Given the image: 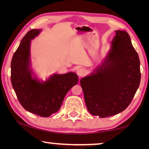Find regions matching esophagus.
<instances>
[{
	"label": "esophagus",
	"mask_w": 149,
	"mask_h": 149,
	"mask_svg": "<svg viewBox=\"0 0 149 149\" xmlns=\"http://www.w3.org/2000/svg\"><path fill=\"white\" fill-rule=\"evenodd\" d=\"M77 74L79 77L84 76L86 74V70L84 68H79L77 70Z\"/></svg>",
	"instance_id": "esophagus-1"
}]
</instances>
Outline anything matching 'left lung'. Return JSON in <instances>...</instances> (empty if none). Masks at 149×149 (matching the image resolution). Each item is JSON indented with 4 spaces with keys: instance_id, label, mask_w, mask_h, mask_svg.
<instances>
[{
    "instance_id": "obj_1",
    "label": "left lung",
    "mask_w": 149,
    "mask_h": 149,
    "mask_svg": "<svg viewBox=\"0 0 149 149\" xmlns=\"http://www.w3.org/2000/svg\"><path fill=\"white\" fill-rule=\"evenodd\" d=\"M115 32L101 65L80 80L88 111L100 118L124 110L141 81L139 58L129 34L120 30Z\"/></svg>"
}]
</instances>
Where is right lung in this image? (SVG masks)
Returning a JSON list of instances; mask_svg holds the SVG:
<instances>
[{"label":"right lung","instance_id":"obj_1","mask_svg":"<svg viewBox=\"0 0 149 149\" xmlns=\"http://www.w3.org/2000/svg\"><path fill=\"white\" fill-rule=\"evenodd\" d=\"M41 29H31L22 39L11 62V82L25 109L41 117L58 111L65 95L78 83L74 72L53 74L45 81L37 79L31 69L30 45Z\"/></svg>","mask_w":149,"mask_h":149}]
</instances>
